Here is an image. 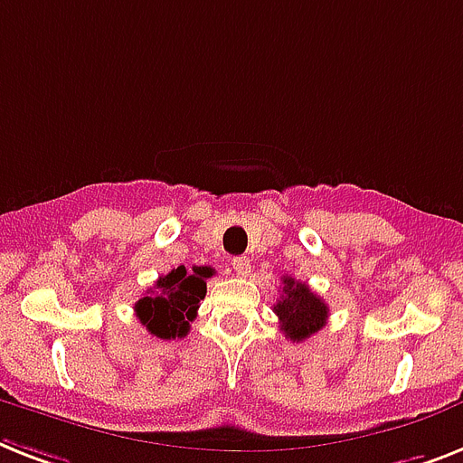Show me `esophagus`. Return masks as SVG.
Instances as JSON below:
<instances>
[{"label": "esophagus", "instance_id": "1", "mask_svg": "<svg viewBox=\"0 0 463 463\" xmlns=\"http://www.w3.org/2000/svg\"><path fill=\"white\" fill-rule=\"evenodd\" d=\"M232 267H234V272L239 277H248V272H250V260L246 255H239V258L232 260Z\"/></svg>", "mask_w": 463, "mask_h": 463}]
</instances>
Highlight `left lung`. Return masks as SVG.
<instances>
[{
    "mask_svg": "<svg viewBox=\"0 0 463 463\" xmlns=\"http://www.w3.org/2000/svg\"><path fill=\"white\" fill-rule=\"evenodd\" d=\"M279 317V326L291 341H305L326 324L328 307L322 298L309 291V286L296 281L293 277H284L281 298L274 305Z\"/></svg>",
    "mask_w": 463,
    "mask_h": 463,
    "instance_id": "8db88e82",
    "label": "left lung"
}]
</instances>
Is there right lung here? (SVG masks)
<instances>
[{
    "label": "right lung",
    "instance_id": "add662e5",
    "mask_svg": "<svg viewBox=\"0 0 463 463\" xmlns=\"http://www.w3.org/2000/svg\"><path fill=\"white\" fill-rule=\"evenodd\" d=\"M215 274L213 267L186 269L179 265L170 274L160 277L154 288L135 303L141 326L156 338L175 341L189 334V324L196 319L198 305L205 298V279Z\"/></svg>",
    "mask_w": 463,
    "mask_h": 463
}]
</instances>
